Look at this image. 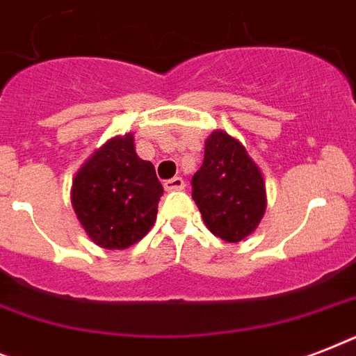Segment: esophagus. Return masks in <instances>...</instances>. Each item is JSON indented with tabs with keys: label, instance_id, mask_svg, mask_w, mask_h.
I'll use <instances>...</instances> for the list:
<instances>
[{
	"label": "esophagus",
	"instance_id": "esophagus-1",
	"mask_svg": "<svg viewBox=\"0 0 356 356\" xmlns=\"http://www.w3.org/2000/svg\"><path fill=\"white\" fill-rule=\"evenodd\" d=\"M184 181L181 177H173V179H168V181H164V188H166V192H175V190H184Z\"/></svg>",
	"mask_w": 356,
	"mask_h": 356
}]
</instances>
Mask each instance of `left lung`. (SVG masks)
<instances>
[{
	"label": "left lung",
	"instance_id": "left-lung-1",
	"mask_svg": "<svg viewBox=\"0 0 356 356\" xmlns=\"http://www.w3.org/2000/svg\"><path fill=\"white\" fill-rule=\"evenodd\" d=\"M192 197L212 234L240 242L264 216V177L236 138L214 131L205 142L203 164L192 177Z\"/></svg>",
	"mask_w": 356,
	"mask_h": 356
}]
</instances>
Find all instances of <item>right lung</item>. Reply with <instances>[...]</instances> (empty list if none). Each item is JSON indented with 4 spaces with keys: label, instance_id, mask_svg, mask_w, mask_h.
Segmentation results:
<instances>
[{
    "label": "right lung",
    "instance_id": "add662e5",
    "mask_svg": "<svg viewBox=\"0 0 356 356\" xmlns=\"http://www.w3.org/2000/svg\"><path fill=\"white\" fill-rule=\"evenodd\" d=\"M162 192L155 166L136 155L127 133L105 142L75 173L72 207L92 242L125 249L149 233Z\"/></svg>",
    "mask_w": 356,
    "mask_h": 356
}]
</instances>
